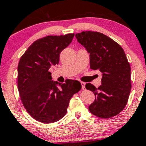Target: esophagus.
Listing matches in <instances>:
<instances>
[{"label": "esophagus", "mask_w": 146, "mask_h": 146, "mask_svg": "<svg viewBox=\"0 0 146 146\" xmlns=\"http://www.w3.org/2000/svg\"><path fill=\"white\" fill-rule=\"evenodd\" d=\"M81 85H82V88L83 90L85 89V85H86V84L84 82H81Z\"/></svg>", "instance_id": "obj_1"}]
</instances>
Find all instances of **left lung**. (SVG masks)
<instances>
[{"instance_id": "8db88e82", "label": "left lung", "mask_w": 146, "mask_h": 146, "mask_svg": "<svg viewBox=\"0 0 146 146\" xmlns=\"http://www.w3.org/2000/svg\"><path fill=\"white\" fill-rule=\"evenodd\" d=\"M75 37L90 54V68L102 73V85L98 88L90 83L85 86L95 96L88 110L102 119L118 115L127 104L131 89L130 66L124 51L102 33L82 31Z\"/></svg>"}]
</instances>
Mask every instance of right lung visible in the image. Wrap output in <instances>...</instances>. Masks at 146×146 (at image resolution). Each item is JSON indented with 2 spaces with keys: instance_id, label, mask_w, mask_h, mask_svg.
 <instances>
[{
  "instance_id": "right-lung-1",
  "label": "right lung",
  "mask_w": 146,
  "mask_h": 146,
  "mask_svg": "<svg viewBox=\"0 0 146 146\" xmlns=\"http://www.w3.org/2000/svg\"><path fill=\"white\" fill-rule=\"evenodd\" d=\"M74 33L48 36L35 41L25 52L18 66V88L25 108L42 123H53L67 112L71 98L81 89L79 81H53L48 71L58 64L60 54L71 44Z\"/></svg>"
}]
</instances>
